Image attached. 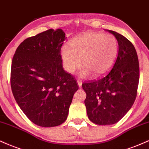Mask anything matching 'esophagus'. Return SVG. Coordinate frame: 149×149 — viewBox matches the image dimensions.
I'll return each mask as SVG.
<instances>
[{
    "instance_id": "obj_1",
    "label": "esophagus",
    "mask_w": 149,
    "mask_h": 149,
    "mask_svg": "<svg viewBox=\"0 0 149 149\" xmlns=\"http://www.w3.org/2000/svg\"><path fill=\"white\" fill-rule=\"evenodd\" d=\"M77 84H78V86L79 88H81V85H82V81H81L80 79H77Z\"/></svg>"
}]
</instances>
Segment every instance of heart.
Wrapping results in <instances>:
<instances>
[{"instance_id":"obj_1","label":"heart","mask_w":149,"mask_h":149,"mask_svg":"<svg viewBox=\"0 0 149 149\" xmlns=\"http://www.w3.org/2000/svg\"><path fill=\"white\" fill-rule=\"evenodd\" d=\"M70 45H64L61 49L63 66L72 74L82 63L84 67L79 74L82 78L92 73L95 76L105 73L113 65L118 50L114 36L100 33H87L73 38Z\"/></svg>"}]
</instances>
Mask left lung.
<instances>
[{"label": "left lung", "instance_id": "left-lung-1", "mask_svg": "<svg viewBox=\"0 0 149 149\" xmlns=\"http://www.w3.org/2000/svg\"><path fill=\"white\" fill-rule=\"evenodd\" d=\"M107 31L118 41L116 60L102 77L82 84L88 118L101 125L116 123L128 112L135 100L139 79V61L133 45L119 33Z\"/></svg>", "mask_w": 149, "mask_h": 149}]
</instances>
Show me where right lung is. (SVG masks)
<instances>
[{
	"label": "right lung",
	"instance_id": "obj_1",
	"mask_svg": "<svg viewBox=\"0 0 149 149\" xmlns=\"http://www.w3.org/2000/svg\"><path fill=\"white\" fill-rule=\"evenodd\" d=\"M62 29H49L22 42L11 67V88L16 102L33 123L58 126L67 119L76 81L64 70L61 49Z\"/></svg>",
	"mask_w": 149,
	"mask_h": 149
}]
</instances>
